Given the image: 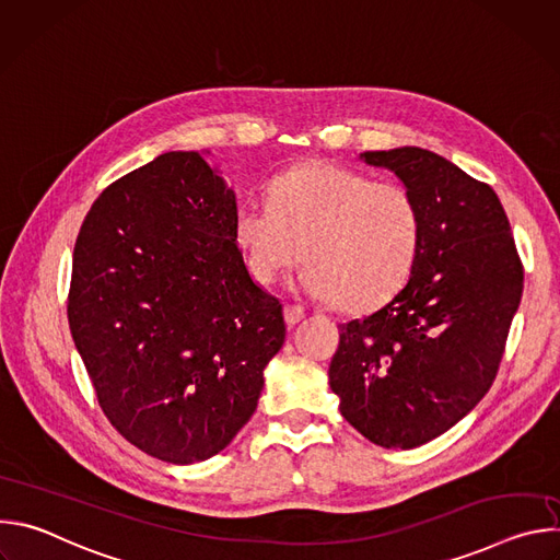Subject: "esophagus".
Segmentation results:
<instances>
[{
    "label": "esophagus",
    "mask_w": 560,
    "mask_h": 560,
    "mask_svg": "<svg viewBox=\"0 0 560 560\" xmlns=\"http://www.w3.org/2000/svg\"><path fill=\"white\" fill-rule=\"evenodd\" d=\"M303 316H305V312H303L301 307H296V305H285V307H283V318H285V324H288L290 328L296 326Z\"/></svg>",
    "instance_id": "34e87169"
}]
</instances>
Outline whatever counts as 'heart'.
Masks as SVG:
<instances>
[{
	"instance_id": "1",
	"label": "heart",
	"mask_w": 560,
	"mask_h": 560,
	"mask_svg": "<svg viewBox=\"0 0 560 560\" xmlns=\"http://www.w3.org/2000/svg\"><path fill=\"white\" fill-rule=\"evenodd\" d=\"M234 244L250 277L268 285L305 259L294 285L312 299L368 310L406 283L421 244L412 192L357 171L314 162L281 175L270 203L234 214Z\"/></svg>"
}]
</instances>
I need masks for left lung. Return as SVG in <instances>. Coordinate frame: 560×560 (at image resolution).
I'll return each mask as SVG.
<instances>
[{"mask_svg": "<svg viewBox=\"0 0 560 560\" xmlns=\"http://www.w3.org/2000/svg\"><path fill=\"white\" fill-rule=\"evenodd\" d=\"M421 212L406 285L370 316L341 324L330 387L341 415L381 447H419L488 394L523 294V266L497 192L445 156L404 145L368 150Z\"/></svg>", "mask_w": 560, "mask_h": 560, "instance_id": "left-lung-1", "label": "left lung"}]
</instances>
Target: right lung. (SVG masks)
I'll use <instances>...</instances> for the list:
<instances>
[{
	"label": "right lung",
	"instance_id": "obj_1",
	"mask_svg": "<svg viewBox=\"0 0 560 560\" xmlns=\"http://www.w3.org/2000/svg\"><path fill=\"white\" fill-rule=\"evenodd\" d=\"M234 214L219 168L179 150L110 184L77 236L72 341L108 421L159 460L228 447L285 339L279 299L234 244Z\"/></svg>",
	"mask_w": 560,
	"mask_h": 560
}]
</instances>
